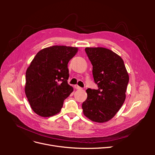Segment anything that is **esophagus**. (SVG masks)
Masks as SVG:
<instances>
[{
	"mask_svg": "<svg viewBox=\"0 0 155 155\" xmlns=\"http://www.w3.org/2000/svg\"><path fill=\"white\" fill-rule=\"evenodd\" d=\"M74 87L76 88V89H78V90H80V89H81V88H81L80 87L78 86V85H75V86H74Z\"/></svg>",
	"mask_w": 155,
	"mask_h": 155,
	"instance_id": "obj_1",
	"label": "esophagus"
}]
</instances>
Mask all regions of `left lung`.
Returning <instances> with one entry per match:
<instances>
[{
    "mask_svg": "<svg viewBox=\"0 0 155 155\" xmlns=\"http://www.w3.org/2000/svg\"><path fill=\"white\" fill-rule=\"evenodd\" d=\"M92 65V74L98 88H88L87 98L82 104L83 114L88 119L104 123L113 118L125 100L129 80L121 57L105 48H86Z\"/></svg>",
    "mask_w": 155,
    "mask_h": 155,
    "instance_id": "obj_1",
    "label": "left lung"
}]
</instances>
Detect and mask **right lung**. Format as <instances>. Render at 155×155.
<instances>
[{
  "mask_svg": "<svg viewBox=\"0 0 155 155\" xmlns=\"http://www.w3.org/2000/svg\"><path fill=\"white\" fill-rule=\"evenodd\" d=\"M78 48L52 46L40 50L26 72L25 94L32 110L43 117L60 112L64 100L72 93L68 84V63Z\"/></svg>",
  "mask_w": 155,
  "mask_h": 155,
  "instance_id": "right-lung-1",
  "label": "right lung"
}]
</instances>
